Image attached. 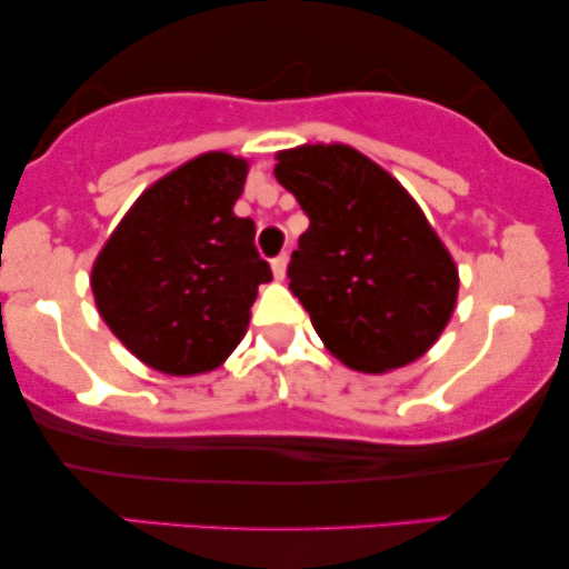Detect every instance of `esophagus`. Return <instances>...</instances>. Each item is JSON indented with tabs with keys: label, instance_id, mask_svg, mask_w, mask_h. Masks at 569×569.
I'll list each match as a JSON object with an SVG mask.
<instances>
[{
	"label": "esophagus",
	"instance_id": "obj_1",
	"mask_svg": "<svg viewBox=\"0 0 569 569\" xmlns=\"http://www.w3.org/2000/svg\"><path fill=\"white\" fill-rule=\"evenodd\" d=\"M271 271H274L277 282H282L287 274V253H279L277 259H271Z\"/></svg>",
	"mask_w": 569,
	"mask_h": 569
}]
</instances>
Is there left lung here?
<instances>
[{"label": "left lung", "mask_w": 569, "mask_h": 569, "mask_svg": "<svg viewBox=\"0 0 569 569\" xmlns=\"http://www.w3.org/2000/svg\"><path fill=\"white\" fill-rule=\"evenodd\" d=\"M274 176L310 220L287 277L329 352L360 372L422 357L453 316L458 269L417 201L347 144L279 152Z\"/></svg>", "instance_id": "1"}]
</instances>
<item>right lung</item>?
Listing matches in <instances>:
<instances>
[{"label":"right lung","mask_w":569,"mask_h":569,"mask_svg":"<svg viewBox=\"0 0 569 569\" xmlns=\"http://www.w3.org/2000/svg\"><path fill=\"white\" fill-rule=\"evenodd\" d=\"M248 162L207 152L152 183L92 267L96 306L121 345L168 376L214 370L240 345L271 269L232 207Z\"/></svg>","instance_id":"add662e5"}]
</instances>
